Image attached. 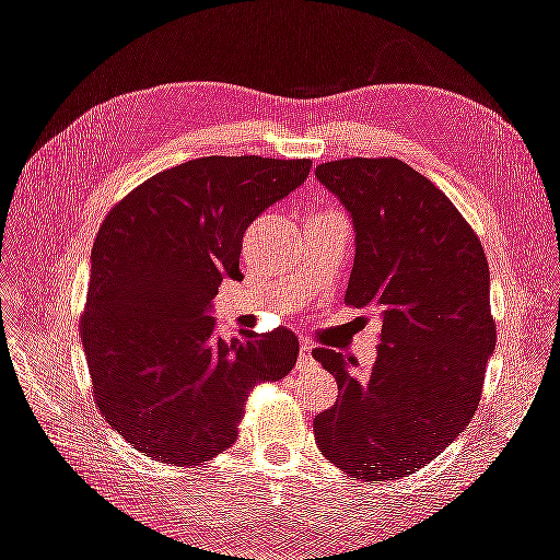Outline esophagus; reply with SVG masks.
<instances>
[{
  "instance_id": "esophagus-1",
  "label": "esophagus",
  "mask_w": 560,
  "mask_h": 560,
  "mask_svg": "<svg viewBox=\"0 0 560 560\" xmlns=\"http://www.w3.org/2000/svg\"><path fill=\"white\" fill-rule=\"evenodd\" d=\"M313 346L308 341H303L301 338V346H299V369H308L313 366Z\"/></svg>"
}]
</instances>
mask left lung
I'll return each instance as SVG.
<instances>
[{
  "label": "left lung",
  "mask_w": 560,
  "mask_h": 560,
  "mask_svg": "<svg viewBox=\"0 0 560 560\" xmlns=\"http://www.w3.org/2000/svg\"><path fill=\"white\" fill-rule=\"evenodd\" d=\"M354 224L346 306L383 317L378 358L315 348L338 399L313 420L317 448L352 479L395 481L444 453L479 409L495 348L483 245L448 196L399 159L317 165Z\"/></svg>",
  "instance_id": "1"
}]
</instances>
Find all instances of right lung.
Wrapping results in <instances>:
<instances>
[{"instance_id": "right-lung-1", "label": "right lung", "mask_w": 560, "mask_h": 560, "mask_svg": "<svg viewBox=\"0 0 560 560\" xmlns=\"http://www.w3.org/2000/svg\"><path fill=\"white\" fill-rule=\"evenodd\" d=\"M311 159L206 156L149 177L105 217L91 252L81 341L97 409L151 460L191 467L226 451L259 383L296 364V336L224 341L208 315L241 278L247 226L308 177Z\"/></svg>"}]
</instances>
